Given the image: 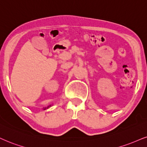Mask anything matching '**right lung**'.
I'll list each match as a JSON object with an SVG mask.
<instances>
[{"mask_svg":"<svg viewBox=\"0 0 147 147\" xmlns=\"http://www.w3.org/2000/svg\"><path fill=\"white\" fill-rule=\"evenodd\" d=\"M50 106H48V107H47V108H49V107H50ZM45 109H46V108H45ZM45 109H44V110H45Z\"/></svg>","mask_w":147,"mask_h":147,"instance_id":"obj_1","label":"right lung"}]
</instances>
